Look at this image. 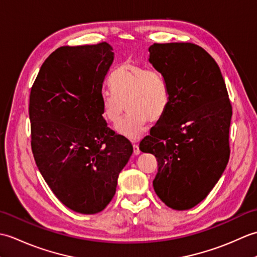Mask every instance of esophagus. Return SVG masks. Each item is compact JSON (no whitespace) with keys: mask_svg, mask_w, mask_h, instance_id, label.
<instances>
[{"mask_svg":"<svg viewBox=\"0 0 257 257\" xmlns=\"http://www.w3.org/2000/svg\"><path fill=\"white\" fill-rule=\"evenodd\" d=\"M133 147H134V154H135L136 156H138V155L140 154V150H139V146H138V145H134Z\"/></svg>","mask_w":257,"mask_h":257,"instance_id":"1","label":"esophagus"}]
</instances>
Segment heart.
<instances>
[{
    "label": "heart",
    "mask_w": 257,
    "mask_h": 257,
    "mask_svg": "<svg viewBox=\"0 0 257 257\" xmlns=\"http://www.w3.org/2000/svg\"><path fill=\"white\" fill-rule=\"evenodd\" d=\"M109 85L112 91H103L100 96L101 116L111 124H118L125 103L129 113L117 127V133L125 138L139 139L148 120L158 121L167 110L169 88L166 79L156 69L125 62L114 70Z\"/></svg>",
    "instance_id": "obj_1"
}]
</instances>
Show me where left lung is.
Here are the masks:
<instances>
[{
  "instance_id": "8db88e82",
  "label": "left lung",
  "mask_w": 257,
  "mask_h": 257,
  "mask_svg": "<svg viewBox=\"0 0 257 257\" xmlns=\"http://www.w3.org/2000/svg\"><path fill=\"white\" fill-rule=\"evenodd\" d=\"M149 62L166 79L167 110L139 149L155 155L154 189L173 210H189L211 192L230 158L232 106L220 67L192 43L149 47Z\"/></svg>"
}]
</instances>
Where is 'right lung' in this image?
Instances as JSON below:
<instances>
[{
  "label": "right lung",
  "instance_id": "obj_1",
  "mask_svg": "<svg viewBox=\"0 0 257 257\" xmlns=\"http://www.w3.org/2000/svg\"><path fill=\"white\" fill-rule=\"evenodd\" d=\"M112 51L106 42L57 48L42 65L30 95L36 166L56 198L81 214L108 205L134 151L101 116L102 83Z\"/></svg>",
  "mask_w": 257,
  "mask_h": 257
}]
</instances>
